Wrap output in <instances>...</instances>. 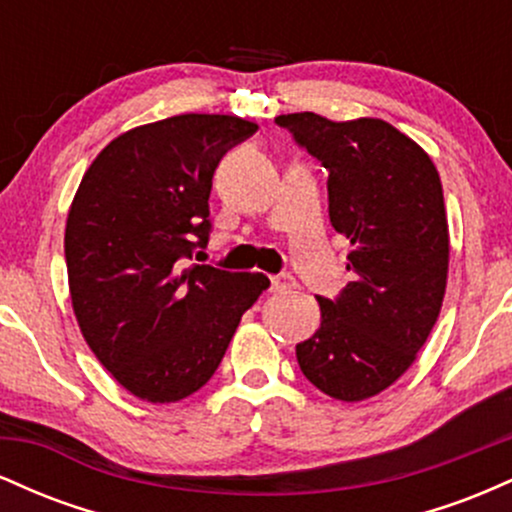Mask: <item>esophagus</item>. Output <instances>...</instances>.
Returning <instances> with one entry per match:
<instances>
[{"label":"esophagus","mask_w":512,"mask_h":512,"mask_svg":"<svg viewBox=\"0 0 512 512\" xmlns=\"http://www.w3.org/2000/svg\"><path fill=\"white\" fill-rule=\"evenodd\" d=\"M269 289H272L274 293L291 291V289H296V279H293L291 274H276V276H269Z\"/></svg>","instance_id":"1"}]
</instances>
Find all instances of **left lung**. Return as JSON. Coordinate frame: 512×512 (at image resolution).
I'll return each instance as SVG.
<instances>
[{
  "mask_svg": "<svg viewBox=\"0 0 512 512\" xmlns=\"http://www.w3.org/2000/svg\"><path fill=\"white\" fill-rule=\"evenodd\" d=\"M293 142L327 170L334 231L356 250L354 279L334 298L317 296L320 330L296 346L317 390L361 402L414 363L436 325L448 279V219L438 170L390 122H332L315 113L276 117Z\"/></svg>",
  "mask_w": 512,
  "mask_h": 512,
  "instance_id": "1",
  "label": "left lung"
}]
</instances>
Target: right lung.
Instances as JSON below:
<instances>
[{
    "label": "right lung",
    "instance_id": "1",
    "mask_svg": "<svg viewBox=\"0 0 512 512\" xmlns=\"http://www.w3.org/2000/svg\"><path fill=\"white\" fill-rule=\"evenodd\" d=\"M257 125L175 115L113 139L86 170L64 233L74 315L132 395L185 399L219 368L264 274L190 264L211 236V178Z\"/></svg>",
    "mask_w": 512,
    "mask_h": 512
}]
</instances>
